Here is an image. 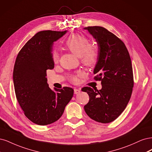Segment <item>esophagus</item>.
<instances>
[{
  "label": "esophagus",
  "instance_id": "1",
  "mask_svg": "<svg viewBox=\"0 0 152 152\" xmlns=\"http://www.w3.org/2000/svg\"><path fill=\"white\" fill-rule=\"evenodd\" d=\"M81 90L80 89H75L74 90V92H75V94H79V93H80Z\"/></svg>",
  "mask_w": 152,
  "mask_h": 152
}]
</instances>
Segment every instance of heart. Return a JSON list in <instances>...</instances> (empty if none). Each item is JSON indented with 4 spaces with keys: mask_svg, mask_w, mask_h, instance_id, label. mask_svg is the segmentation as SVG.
<instances>
[{
    "mask_svg": "<svg viewBox=\"0 0 152 152\" xmlns=\"http://www.w3.org/2000/svg\"><path fill=\"white\" fill-rule=\"evenodd\" d=\"M65 46L74 54L81 58V61L86 66H94L99 57V50L96 45L90 44L89 40L80 34H72L65 42ZM52 59L55 63L58 61L57 52L53 51ZM72 81H76L75 76H71Z\"/></svg>",
    "mask_w": 152,
    "mask_h": 152,
    "instance_id": "b5f03b06",
    "label": "heart"
}]
</instances>
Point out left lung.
I'll use <instances>...</instances> for the list:
<instances>
[{
	"label": "left lung",
	"mask_w": 152,
	"mask_h": 152,
	"mask_svg": "<svg viewBox=\"0 0 152 152\" xmlns=\"http://www.w3.org/2000/svg\"><path fill=\"white\" fill-rule=\"evenodd\" d=\"M97 42L99 57L94 71L95 80L101 81L102 89L84 87L89 95L84 106L91 119L109 123L118 117L128 105L134 86L133 67L129 53L121 40L101 26L84 28Z\"/></svg>",
	"instance_id": "1"
}]
</instances>
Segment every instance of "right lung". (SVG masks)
<instances>
[{
    "mask_svg": "<svg viewBox=\"0 0 152 152\" xmlns=\"http://www.w3.org/2000/svg\"><path fill=\"white\" fill-rule=\"evenodd\" d=\"M67 33L51 30L35 34L23 46L16 57L13 82L16 99L27 118L45 126L57 121L74 94L72 88L52 90L47 70L54 67L52 45Z\"/></svg>",
    "mask_w": 152,
    "mask_h": 152,
    "instance_id": "add662e5",
    "label": "right lung"
}]
</instances>
